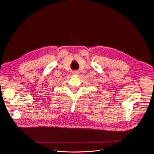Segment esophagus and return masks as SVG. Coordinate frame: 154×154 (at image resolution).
Masks as SVG:
<instances>
[{"instance_id": "esophagus-1", "label": "esophagus", "mask_w": 154, "mask_h": 154, "mask_svg": "<svg viewBox=\"0 0 154 154\" xmlns=\"http://www.w3.org/2000/svg\"><path fill=\"white\" fill-rule=\"evenodd\" d=\"M79 72H78V71H73V74H75V75H78Z\"/></svg>"}]
</instances>
